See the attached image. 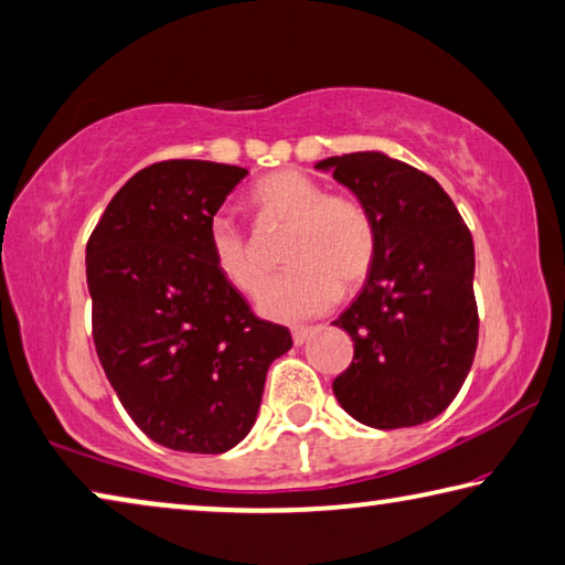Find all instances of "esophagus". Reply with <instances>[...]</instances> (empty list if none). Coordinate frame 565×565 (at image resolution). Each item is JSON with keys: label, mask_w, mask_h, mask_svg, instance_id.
Listing matches in <instances>:
<instances>
[{"label": "esophagus", "mask_w": 565, "mask_h": 565, "mask_svg": "<svg viewBox=\"0 0 565 565\" xmlns=\"http://www.w3.org/2000/svg\"><path fill=\"white\" fill-rule=\"evenodd\" d=\"M310 332H312V328H292V343L295 345H302L305 343V340H308L310 338Z\"/></svg>", "instance_id": "obj_1"}]
</instances>
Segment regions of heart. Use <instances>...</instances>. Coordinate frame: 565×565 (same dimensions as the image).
I'll use <instances>...</instances> for the list:
<instances>
[{
    "label": "heart",
    "instance_id": "heart-1",
    "mask_svg": "<svg viewBox=\"0 0 565 565\" xmlns=\"http://www.w3.org/2000/svg\"><path fill=\"white\" fill-rule=\"evenodd\" d=\"M257 230H288L282 263L257 300L263 316L300 322L326 312L343 295L370 280L377 260V225L358 198L328 192L300 170H277L253 184L247 195ZM207 255L230 288L255 295L265 277V257L227 217L207 225Z\"/></svg>",
    "mask_w": 565,
    "mask_h": 565
}]
</instances>
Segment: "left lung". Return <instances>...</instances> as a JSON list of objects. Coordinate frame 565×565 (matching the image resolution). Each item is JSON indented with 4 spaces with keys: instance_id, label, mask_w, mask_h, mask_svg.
Returning <instances> with one entry per match:
<instances>
[{
    "instance_id": "obj_1",
    "label": "left lung",
    "mask_w": 565,
    "mask_h": 565,
    "mask_svg": "<svg viewBox=\"0 0 565 565\" xmlns=\"http://www.w3.org/2000/svg\"><path fill=\"white\" fill-rule=\"evenodd\" d=\"M377 225L365 290L332 326L353 338V363L332 381L338 403L370 428H411L448 408L478 348L473 237L446 190L381 152L318 162Z\"/></svg>"
}]
</instances>
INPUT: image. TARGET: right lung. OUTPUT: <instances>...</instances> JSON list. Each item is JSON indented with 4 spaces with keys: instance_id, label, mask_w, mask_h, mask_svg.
<instances>
[{
    "instance_id": "1",
    "label": "right lung",
    "mask_w": 565,
    "mask_h": 565,
    "mask_svg": "<svg viewBox=\"0 0 565 565\" xmlns=\"http://www.w3.org/2000/svg\"><path fill=\"white\" fill-rule=\"evenodd\" d=\"M247 174L164 160L125 182L87 243L92 338L107 381L147 438L217 456L255 425L267 367L290 330L249 310L215 273L207 225Z\"/></svg>"
}]
</instances>
